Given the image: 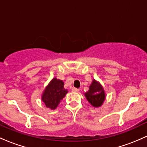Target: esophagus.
<instances>
[{"mask_svg": "<svg viewBox=\"0 0 147 147\" xmlns=\"http://www.w3.org/2000/svg\"><path fill=\"white\" fill-rule=\"evenodd\" d=\"M79 89L78 88H72V92H79Z\"/></svg>", "mask_w": 147, "mask_h": 147, "instance_id": "34e87169", "label": "esophagus"}]
</instances>
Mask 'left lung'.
Here are the masks:
<instances>
[{"label":"left lung","instance_id":"left-lung-1","mask_svg":"<svg viewBox=\"0 0 147 147\" xmlns=\"http://www.w3.org/2000/svg\"><path fill=\"white\" fill-rule=\"evenodd\" d=\"M87 101L93 107L98 108L102 106L106 99V93L104 88L98 81L93 79L89 86V90L84 94Z\"/></svg>","mask_w":147,"mask_h":147}]
</instances>
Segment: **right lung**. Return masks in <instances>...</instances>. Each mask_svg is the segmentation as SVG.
<instances>
[{
    "label": "right lung",
    "instance_id": "add662e5",
    "mask_svg": "<svg viewBox=\"0 0 147 147\" xmlns=\"http://www.w3.org/2000/svg\"><path fill=\"white\" fill-rule=\"evenodd\" d=\"M68 92L67 89L64 88L63 81L54 77L45 88L41 95V100L45 107L55 110Z\"/></svg>",
    "mask_w": 147,
    "mask_h": 147
}]
</instances>
